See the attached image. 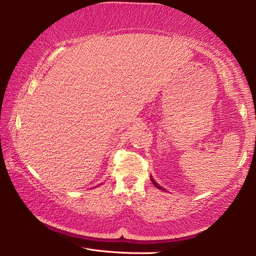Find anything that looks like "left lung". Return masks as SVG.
Returning a JSON list of instances; mask_svg holds the SVG:
<instances>
[{
  "label": "left lung",
  "instance_id": "left-lung-1",
  "mask_svg": "<svg viewBox=\"0 0 256 256\" xmlns=\"http://www.w3.org/2000/svg\"><path fill=\"white\" fill-rule=\"evenodd\" d=\"M150 180H151V182H152V184L156 186V188H159V190H162V186H160L159 184H157V183H156V182H154V180L152 178V177H150Z\"/></svg>",
  "mask_w": 256,
  "mask_h": 256
}]
</instances>
